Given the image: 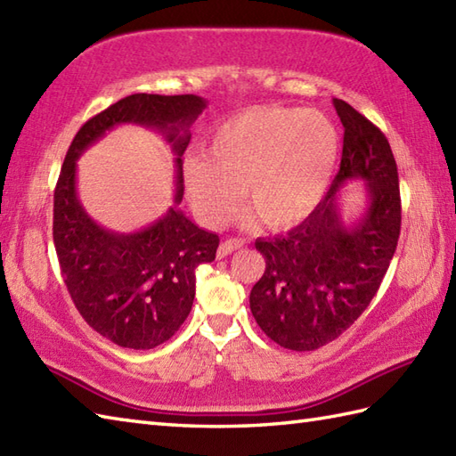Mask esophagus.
<instances>
[{
    "label": "esophagus",
    "mask_w": 456,
    "mask_h": 456,
    "mask_svg": "<svg viewBox=\"0 0 456 456\" xmlns=\"http://www.w3.org/2000/svg\"><path fill=\"white\" fill-rule=\"evenodd\" d=\"M240 248H244V240H238V238H230L226 241H222L220 248H218V256L224 257L228 254H232V251H236Z\"/></svg>",
    "instance_id": "34e87169"
}]
</instances>
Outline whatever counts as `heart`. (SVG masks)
<instances>
[{
  "label": "heart",
  "mask_w": 456,
  "mask_h": 456,
  "mask_svg": "<svg viewBox=\"0 0 456 456\" xmlns=\"http://www.w3.org/2000/svg\"><path fill=\"white\" fill-rule=\"evenodd\" d=\"M339 158V134L316 109L254 107L212 130L207 154L183 161L191 205L207 224L246 205L269 230L305 222L326 197Z\"/></svg>",
  "instance_id": "heart-1"
}]
</instances>
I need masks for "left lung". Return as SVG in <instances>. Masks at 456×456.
I'll return each mask as SVG.
<instances>
[{
	"label": "left lung",
	"mask_w": 456,
	"mask_h": 456,
	"mask_svg": "<svg viewBox=\"0 0 456 456\" xmlns=\"http://www.w3.org/2000/svg\"><path fill=\"white\" fill-rule=\"evenodd\" d=\"M333 107L346 133L326 197L287 236L256 241L265 273L251 289L249 308L265 336L292 351L326 346L365 312L400 236L398 167L387 136L346 101L333 99ZM353 178L368 183L370 205L347 227L337 193Z\"/></svg>",
	"instance_id": "8db88e82"
}]
</instances>
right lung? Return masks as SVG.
Wrapping results in <instances>:
<instances>
[{
  "mask_svg": "<svg viewBox=\"0 0 456 456\" xmlns=\"http://www.w3.org/2000/svg\"><path fill=\"white\" fill-rule=\"evenodd\" d=\"M207 107L199 95L134 94L77 130L54 189V248L77 312L101 336L128 349H154L189 316L195 269L216 257L218 236L199 228L177 205L183 199L189 128ZM142 124L167 136L176 159L175 207L133 235L99 227L77 199L75 161L110 127Z\"/></svg>",
  "mask_w": 456,
  "mask_h": 456,
  "instance_id": "obj_1",
  "label": "right lung"
}]
</instances>
